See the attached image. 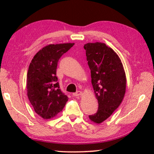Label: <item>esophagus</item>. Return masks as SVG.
<instances>
[{"instance_id":"34e87169","label":"esophagus","mask_w":154,"mask_h":154,"mask_svg":"<svg viewBox=\"0 0 154 154\" xmlns=\"http://www.w3.org/2000/svg\"><path fill=\"white\" fill-rule=\"evenodd\" d=\"M82 94H83V93H82V92L78 91L76 92H75V93H73V95L74 96V97H78V96H81V95H82Z\"/></svg>"}]
</instances>
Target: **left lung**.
<instances>
[{"label": "left lung", "mask_w": 154, "mask_h": 154, "mask_svg": "<svg viewBox=\"0 0 154 154\" xmlns=\"http://www.w3.org/2000/svg\"><path fill=\"white\" fill-rule=\"evenodd\" d=\"M92 85L99 107L90 121L100 124L106 120L121 104L126 90V75L121 60L112 48L104 43L84 45Z\"/></svg>", "instance_id": "obj_1"}]
</instances>
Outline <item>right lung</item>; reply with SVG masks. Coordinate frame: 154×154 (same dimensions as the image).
<instances>
[{
	"label": "right lung",
	"mask_w": 154,
	"mask_h": 154,
	"mask_svg": "<svg viewBox=\"0 0 154 154\" xmlns=\"http://www.w3.org/2000/svg\"><path fill=\"white\" fill-rule=\"evenodd\" d=\"M73 45L66 43L46 45L35 54L29 65L27 96L35 112L43 119L57 116L68 101L60 89L56 70L60 58Z\"/></svg>",
	"instance_id": "right-lung-1"
}]
</instances>
